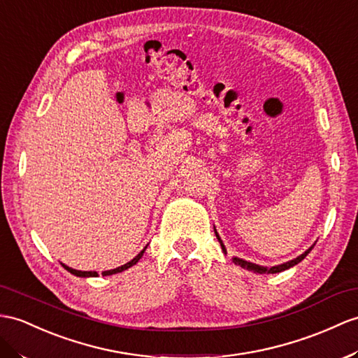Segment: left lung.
<instances>
[{"label": "left lung", "mask_w": 358, "mask_h": 358, "mask_svg": "<svg viewBox=\"0 0 358 358\" xmlns=\"http://www.w3.org/2000/svg\"><path fill=\"white\" fill-rule=\"evenodd\" d=\"M215 237H217V240L220 241V246H222L223 252H226L224 245H223V241L220 240L219 234H217V232H215ZM311 249H313V246H311L308 250H305L301 257H298V258H294V259L289 261V263H284V264H280V266H273V267H270V268L259 267V266H257V264H252V263H249V261H243V259H240V258H234V263H235V264H238V266H241L243 268L254 270V272H258V273H266V272H267V273H278V272H282V270H287V268H290V267L296 266L298 263H301V261L310 254V250H311Z\"/></svg>", "instance_id": "obj_1"}]
</instances>
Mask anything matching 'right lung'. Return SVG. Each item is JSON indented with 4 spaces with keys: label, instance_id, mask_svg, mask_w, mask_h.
Instances as JSON below:
<instances>
[{
    "label": "right lung",
    "instance_id": "add662e5",
    "mask_svg": "<svg viewBox=\"0 0 358 358\" xmlns=\"http://www.w3.org/2000/svg\"><path fill=\"white\" fill-rule=\"evenodd\" d=\"M145 250V249H144ZM144 250H141L139 252V254L132 259V261H129V263H126L124 266H121V267H117V268H112V270H108V272H101V275L103 276H108V275H113V273H120V272H123V270H126V268H129V267H132V266H135L138 261H139V258L143 257V254H144ZM64 266V268H66L69 273H73V275H76V276H82V278H88V276H99V273L97 272H82V270H76V268H71V267H68V266H65V264H62Z\"/></svg>",
    "mask_w": 358,
    "mask_h": 358
}]
</instances>
